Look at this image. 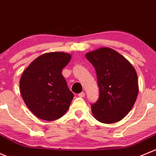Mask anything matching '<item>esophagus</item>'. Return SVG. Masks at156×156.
Returning <instances> with one entry per match:
<instances>
[{
	"label": "esophagus",
	"instance_id": "1",
	"mask_svg": "<svg viewBox=\"0 0 156 156\" xmlns=\"http://www.w3.org/2000/svg\"><path fill=\"white\" fill-rule=\"evenodd\" d=\"M78 96H79V97H80V98L85 97V93L84 92L80 93V94H78Z\"/></svg>",
	"mask_w": 156,
	"mask_h": 156
}]
</instances>
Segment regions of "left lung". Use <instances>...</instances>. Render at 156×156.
<instances>
[{"mask_svg":"<svg viewBox=\"0 0 156 156\" xmlns=\"http://www.w3.org/2000/svg\"><path fill=\"white\" fill-rule=\"evenodd\" d=\"M86 56L95 69L99 88L98 99L91 105L94 118L107 124L120 121L137 97V75L134 67L110 48H100Z\"/></svg>","mask_w":156,"mask_h":156,"instance_id":"obj_1","label":"left lung"}]
</instances>
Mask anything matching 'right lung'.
<instances>
[{
	"instance_id": "add662e5",
	"label": "right lung",
	"mask_w": 156,
	"mask_h": 156,
	"mask_svg": "<svg viewBox=\"0 0 156 156\" xmlns=\"http://www.w3.org/2000/svg\"><path fill=\"white\" fill-rule=\"evenodd\" d=\"M71 55L49 52L37 58L20 79V91L25 104L34 115L47 121L61 118L73 98L62 74Z\"/></svg>"
}]
</instances>
